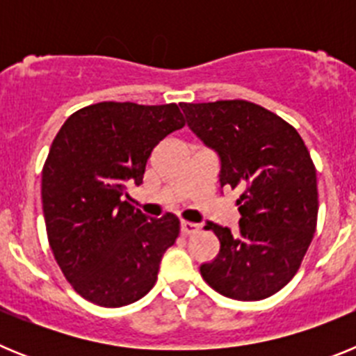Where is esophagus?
<instances>
[{
  "instance_id": "34e87169",
  "label": "esophagus",
  "mask_w": 356,
  "mask_h": 356,
  "mask_svg": "<svg viewBox=\"0 0 356 356\" xmlns=\"http://www.w3.org/2000/svg\"><path fill=\"white\" fill-rule=\"evenodd\" d=\"M197 232H200V225H196V222H188V221L181 222V234L184 235H193V234H197Z\"/></svg>"
}]
</instances>
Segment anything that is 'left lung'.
<instances>
[{"label": "left lung", "mask_w": 356, "mask_h": 356, "mask_svg": "<svg viewBox=\"0 0 356 356\" xmlns=\"http://www.w3.org/2000/svg\"><path fill=\"white\" fill-rule=\"evenodd\" d=\"M188 128L221 159V187L237 188L241 221L232 234L207 222L221 251L200 267L219 294L266 300L294 278L317 225V176L301 135L246 99L180 103Z\"/></svg>", "instance_id": "8db88e82"}]
</instances>
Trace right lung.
Wrapping results in <instances>:
<instances>
[{
	"mask_svg": "<svg viewBox=\"0 0 356 356\" xmlns=\"http://www.w3.org/2000/svg\"><path fill=\"white\" fill-rule=\"evenodd\" d=\"M185 127L176 103L102 102L69 115L42 168L49 248L71 287L99 307H124L153 289L180 235L172 213L147 219L127 187L140 185L156 144Z\"/></svg>",
	"mask_w": 356,
	"mask_h": 356,
	"instance_id": "1",
	"label": "right lung"
}]
</instances>
